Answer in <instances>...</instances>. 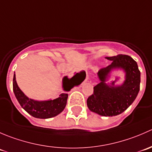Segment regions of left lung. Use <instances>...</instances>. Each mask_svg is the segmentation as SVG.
<instances>
[{
    "label": "left lung",
    "instance_id": "obj_1",
    "mask_svg": "<svg viewBox=\"0 0 152 152\" xmlns=\"http://www.w3.org/2000/svg\"><path fill=\"white\" fill-rule=\"evenodd\" d=\"M105 58L112 63L98 72L100 82L93 87V93L87 99V104L93 113L112 117L124 113L135 100L140 90V72L137 62L128 55ZM114 69H122L125 73L121 85L116 86L115 81L106 83L110 72Z\"/></svg>",
    "mask_w": 152,
    "mask_h": 152
}]
</instances>
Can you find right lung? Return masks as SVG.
Segmentation results:
<instances>
[{
  "label": "right lung",
  "instance_id": "obj_1",
  "mask_svg": "<svg viewBox=\"0 0 152 152\" xmlns=\"http://www.w3.org/2000/svg\"><path fill=\"white\" fill-rule=\"evenodd\" d=\"M86 76L85 72L81 71L77 73L74 76L69 79L67 76H64L62 79V88L65 93L59 95L55 99H48L45 101H37L29 99L24 94L23 92L20 89L16 82L15 73L13 77V91L17 100L29 115L37 118L47 119L55 117L62 113L65 108L67 99V92L70 91L74 86L79 85L83 82L77 83L79 77L82 78Z\"/></svg>",
  "mask_w": 152,
  "mask_h": 152
}]
</instances>
